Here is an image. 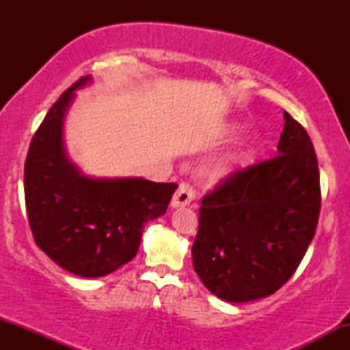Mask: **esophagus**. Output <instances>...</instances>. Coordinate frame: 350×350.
Returning a JSON list of instances; mask_svg holds the SVG:
<instances>
[{"instance_id":"obj_1","label":"esophagus","mask_w":350,"mask_h":350,"mask_svg":"<svg viewBox=\"0 0 350 350\" xmlns=\"http://www.w3.org/2000/svg\"><path fill=\"white\" fill-rule=\"evenodd\" d=\"M196 199V191L192 189L189 184H179L178 191H176V194L172 196L171 199V207L172 208H179V207H186L189 204L192 202V200Z\"/></svg>"}]
</instances>
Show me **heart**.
Segmentation results:
<instances>
[{"instance_id":"1","label":"heart","mask_w":350,"mask_h":350,"mask_svg":"<svg viewBox=\"0 0 350 350\" xmlns=\"http://www.w3.org/2000/svg\"><path fill=\"white\" fill-rule=\"evenodd\" d=\"M240 131L239 124H230L227 128L226 136L227 138H234V136ZM256 148H258V138L250 136L245 142H242L234 151H230L224 158L217 159L215 163H212L207 170V179L211 183H222L232 176L237 174L239 171H242L248 163L252 161V158L255 156Z\"/></svg>"}]
</instances>
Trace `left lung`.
Wrapping results in <instances>:
<instances>
[{
	"mask_svg": "<svg viewBox=\"0 0 350 350\" xmlns=\"http://www.w3.org/2000/svg\"><path fill=\"white\" fill-rule=\"evenodd\" d=\"M278 156L239 171L202 199L192 263L227 303L273 295L291 278L316 234L317 158L306 130L284 111Z\"/></svg>",
	"mask_w": 350,
	"mask_h": 350,
	"instance_id": "1",
	"label": "left lung"
}]
</instances>
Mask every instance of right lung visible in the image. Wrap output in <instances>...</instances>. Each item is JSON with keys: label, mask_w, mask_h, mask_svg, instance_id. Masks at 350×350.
Returning <instances> with one entry per match:
<instances>
[{"label": "right lung", "mask_w": 350, "mask_h": 350, "mask_svg": "<svg viewBox=\"0 0 350 350\" xmlns=\"http://www.w3.org/2000/svg\"><path fill=\"white\" fill-rule=\"evenodd\" d=\"M80 79L60 95L38 128L24 164V196L38 247L72 275L98 278L135 258L144 224L166 212L174 183L94 178L69 158L64 122Z\"/></svg>", "instance_id": "right-lung-1"}]
</instances>
